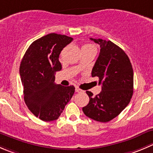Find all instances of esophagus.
Here are the masks:
<instances>
[{"label":"esophagus","instance_id":"esophagus-1","mask_svg":"<svg viewBox=\"0 0 153 153\" xmlns=\"http://www.w3.org/2000/svg\"><path fill=\"white\" fill-rule=\"evenodd\" d=\"M75 92H76V93H84V90H81V89L80 88H78V87H75Z\"/></svg>","mask_w":153,"mask_h":153}]
</instances>
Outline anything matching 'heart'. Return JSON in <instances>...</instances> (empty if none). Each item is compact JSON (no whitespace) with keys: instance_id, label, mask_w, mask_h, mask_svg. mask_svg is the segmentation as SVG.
Instances as JSON below:
<instances>
[{"instance_id":"obj_1","label":"heart","mask_w":153,"mask_h":153,"mask_svg":"<svg viewBox=\"0 0 153 153\" xmlns=\"http://www.w3.org/2000/svg\"><path fill=\"white\" fill-rule=\"evenodd\" d=\"M95 48L93 45H90V44H85L82 46V49H84V48Z\"/></svg>"}]
</instances>
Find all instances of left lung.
Listing matches in <instances>:
<instances>
[{"mask_svg":"<svg viewBox=\"0 0 153 153\" xmlns=\"http://www.w3.org/2000/svg\"><path fill=\"white\" fill-rule=\"evenodd\" d=\"M90 39L100 45L92 77L99 78L102 91L96 96L90 91L86 92L90 102L82 110L88 117L107 123L117 117L131 101L134 73L129 58L122 48L110 40Z\"/></svg>","mask_w":153,"mask_h":153,"instance_id":"obj_1","label":"left lung"}]
</instances>
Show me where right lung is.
Listing matches in <instances>:
<instances>
[{
	"label": "right lung",
	"instance_id": "right-lung-1",
	"mask_svg": "<svg viewBox=\"0 0 153 153\" xmlns=\"http://www.w3.org/2000/svg\"><path fill=\"white\" fill-rule=\"evenodd\" d=\"M72 37L50 33L34 41L25 52L19 67L24 99L28 109L45 122L56 120L75 93V87L54 83L61 70L59 56Z\"/></svg>",
	"mask_w": 153,
	"mask_h": 153
}]
</instances>
